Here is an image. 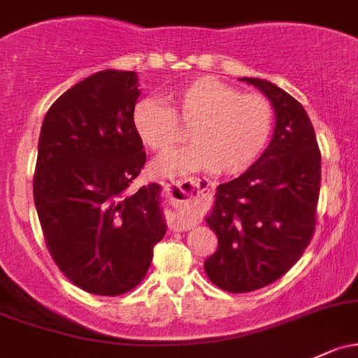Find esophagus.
I'll list each match as a JSON object with an SVG mask.
<instances>
[{"instance_id":"1","label":"esophagus","mask_w":358,"mask_h":358,"mask_svg":"<svg viewBox=\"0 0 358 358\" xmlns=\"http://www.w3.org/2000/svg\"><path fill=\"white\" fill-rule=\"evenodd\" d=\"M162 186H164L165 194L171 196V198L174 199V201H180L178 198L180 197L181 199H182V198H184L182 194L186 193V191H184L182 187H180V184H169V182H164Z\"/></svg>"}]
</instances>
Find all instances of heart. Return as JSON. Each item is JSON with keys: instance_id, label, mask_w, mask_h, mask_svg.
Instances as JSON below:
<instances>
[{"instance_id": "b5f03b06", "label": "heart", "mask_w": 358, "mask_h": 358, "mask_svg": "<svg viewBox=\"0 0 358 358\" xmlns=\"http://www.w3.org/2000/svg\"><path fill=\"white\" fill-rule=\"evenodd\" d=\"M165 101L143 99L133 110L134 131L155 153L178 143L179 122L191 124V145L157 160V174L178 176L203 169L239 174L255 164L271 134V102L261 94H241L213 76H199L167 92Z\"/></svg>"}]
</instances>
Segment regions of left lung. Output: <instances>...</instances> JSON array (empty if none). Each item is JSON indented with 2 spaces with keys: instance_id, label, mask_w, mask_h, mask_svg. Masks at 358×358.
Instances as JSON below:
<instances>
[{
  "instance_id": "obj_1",
  "label": "left lung",
  "mask_w": 358,
  "mask_h": 358,
  "mask_svg": "<svg viewBox=\"0 0 358 358\" xmlns=\"http://www.w3.org/2000/svg\"><path fill=\"white\" fill-rule=\"evenodd\" d=\"M270 99L271 143L244 174L217 187L206 224L218 249L205 261L210 282L230 294L257 290L301 259L316 230L321 152L301 102L266 80L242 78Z\"/></svg>"
}]
</instances>
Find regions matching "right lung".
<instances>
[{
	"label": "right lung",
	"instance_id": "obj_1",
	"mask_svg": "<svg viewBox=\"0 0 358 358\" xmlns=\"http://www.w3.org/2000/svg\"><path fill=\"white\" fill-rule=\"evenodd\" d=\"M138 95L134 71L95 73L49 107L39 136L34 201L45 248L73 285L103 297L145 278L167 230L159 184L129 186L147 162Z\"/></svg>",
	"mask_w": 358,
	"mask_h": 358
}]
</instances>
